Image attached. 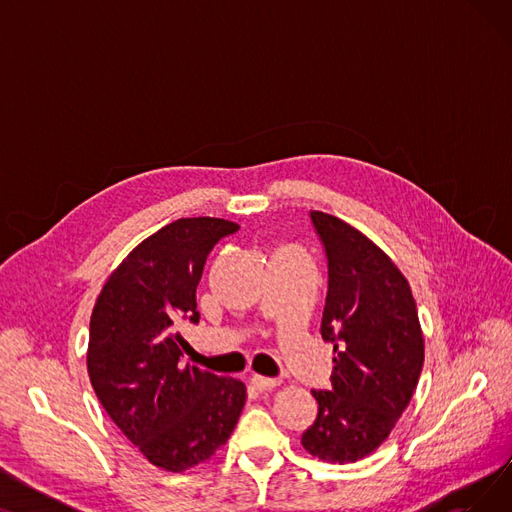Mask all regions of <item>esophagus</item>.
Wrapping results in <instances>:
<instances>
[{
    "label": "esophagus",
    "mask_w": 512,
    "mask_h": 512,
    "mask_svg": "<svg viewBox=\"0 0 512 512\" xmlns=\"http://www.w3.org/2000/svg\"><path fill=\"white\" fill-rule=\"evenodd\" d=\"M253 386L259 390V392H265V390H274L276 386H280V380H274V378H263V375H253Z\"/></svg>",
    "instance_id": "obj_1"
}]
</instances>
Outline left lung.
<instances>
[{
    "label": "left lung",
    "mask_w": 512,
    "mask_h": 512,
    "mask_svg": "<svg viewBox=\"0 0 512 512\" xmlns=\"http://www.w3.org/2000/svg\"><path fill=\"white\" fill-rule=\"evenodd\" d=\"M328 261L321 338L334 344L330 390H311L317 417L303 446L321 461L355 463L407 409L423 369V334L407 278L353 226L309 213Z\"/></svg>",
    "instance_id": "8db88e82"
}]
</instances>
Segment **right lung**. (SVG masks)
<instances>
[{
    "label": "right lung",
    "instance_id": "right-lung-1",
    "mask_svg": "<svg viewBox=\"0 0 512 512\" xmlns=\"http://www.w3.org/2000/svg\"><path fill=\"white\" fill-rule=\"evenodd\" d=\"M238 230L220 218H180L143 240L105 282L91 315L87 367L95 394L147 461L172 473L226 444L247 388L180 367L182 319L199 324L197 284L207 255Z\"/></svg>",
    "mask_w": 512,
    "mask_h": 512
}]
</instances>
